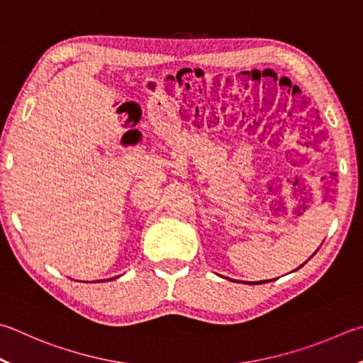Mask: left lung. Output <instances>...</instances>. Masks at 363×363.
Wrapping results in <instances>:
<instances>
[{"instance_id":"obj_1","label":"left lung","mask_w":363,"mask_h":363,"mask_svg":"<svg viewBox=\"0 0 363 363\" xmlns=\"http://www.w3.org/2000/svg\"><path fill=\"white\" fill-rule=\"evenodd\" d=\"M300 268V267H298ZM262 282H267V281H259V282H249V284H262Z\"/></svg>"}]
</instances>
